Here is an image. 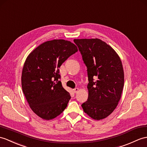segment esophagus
<instances>
[{
    "label": "esophagus",
    "instance_id": "34e87169",
    "mask_svg": "<svg viewBox=\"0 0 147 147\" xmlns=\"http://www.w3.org/2000/svg\"><path fill=\"white\" fill-rule=\"evenodd\" d=\"M78 91H79V88H74V89H73V91L74 92V93H76Z\"/></svg>",
    "mask_w": 147,
    "mask_h": 147
}]
</instances>
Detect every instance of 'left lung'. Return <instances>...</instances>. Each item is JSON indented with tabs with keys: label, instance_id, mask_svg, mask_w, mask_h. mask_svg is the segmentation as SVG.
<instances>
[{
	"label": "left lung",
	"instance_id": "left-lung-1",
	"mask_svg": "<svg viewBox=\"0 0 147 147\" xmlns=\"http://www.w3.org/2000/svg\"><path fill=\"white\" fill-rule=\"evenodd\" d=\"M87 67L88 98L81 105L94 120L107 118L115 110L124 86V72L115 50L99 39H74Z\"/></svg>",
	"mask_w": 147,
	"mask_h": 147
}]
</instances>
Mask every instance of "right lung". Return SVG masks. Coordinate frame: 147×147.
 <instances>
[{"label": "right lung", "instance_id": "1", "mask_svg": "<svg viewBox=\"0 0 147 147\" xmlns=\"http://www.w3.org/2000/svg\"><path fill=\"white\" fill-rule=\"evenodd\" d=\"M78 51L70 41L54 39L40 44L27 56L22 73L23 93L30 108L46 120L59 115L71 99L59 80V67Z\"/></svg>", "mask_w": 147, "mask_h": 147}]
</instances>
